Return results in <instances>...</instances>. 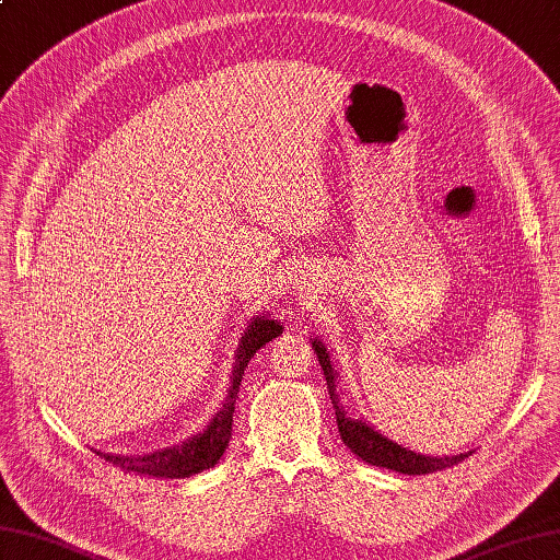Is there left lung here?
I'll list each match as a JSON object with an SVG mask.
<instances>
[{"label": "left lung", "instance_id": "left-lung-1", "mask_svg": "<svg viewBox=\"0 0 560 560\" xmlns=\"http://www.w3.org/2000/svg\"><path fill=\"white\" fill-rule=\"evenodd\" d=\"M311 345L317 354V361H320L323 374L327 381V390H330L332 398V408L337 415V430L342 442L352 448V454H357L361 462H366L371 466L378 468H390L396 474H408V476H420V474H432V470H442L454 466L458 462H464L466 456H470V452L456 454V456H427V454H418L405 448L402 444L388 440L386 434H381L376 427H371L366 420H357L354 415H349L342 402H339L337 396V371L330 361V352H327L325 342L313 337Z\"/></svg>", "mask_w": 560, "mask_h": 560}]
</instances>
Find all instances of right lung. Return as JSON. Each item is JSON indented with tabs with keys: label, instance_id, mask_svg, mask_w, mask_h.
Instances as JSON below:
<instances>
[{
	"label": "right lung",
	"instance_id": "obj_1",
	"mask_svg": "<svg viewBox=\"0 0 560 560\" xmlns=\"http://www.w3.org/2000/svg\"><path fill=\"white\" fill-rule=\"evenodd\" d=\"M281 332H283V325L279 320H273L267 311L252 317L243 337H240L237 342L228 396L221 405V410L208 420L203 432L189 436V440H184L182 444L158 448V452L152 454L124 456V454L96 452V456H102L108 464L128 470V474L130 470H136L140 476H158V478H189V476L201 474L206 468H213L218 462H221V456L225 454V448L230 444V436H233L235 400H237L240 381H243L249 359Z\"/></svg>",
	"mask_w": 560,
	"mask_h": 560
}]
</instances>
